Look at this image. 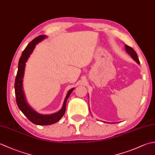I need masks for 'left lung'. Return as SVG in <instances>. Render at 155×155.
I'll list each match as a JSON object with an SVG mask.
<instances>
[{
	"label": "left lung",
	"mask_w": 155,
	"mask_h": 155,
	"mask_svg": "<svg viewBox=\"0 0 155 155\" xmlns=\"http://www.w3.org/2000/svg\"><path fill=\"white\" fill-rule=\"evenodd\" d=\"M125 51L127 52L128 54H129L130 55V57L133 58V60L134 61H136V62H137L138 64H140V62L139 60V58H138V56L136 53V52L134 51V49L133 48H131L130 47H128V45H125ZM106 123V122H105Z\"/></svg>",
	"instance_id": "8db88e82"
}]
</instances>
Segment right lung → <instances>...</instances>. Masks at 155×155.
<instances>
[{"label":"right lung","instance_id":"obj_1","mask_svg":"<svg viewBox=\"0 0 155 155\" xmlns=\"http://www.w3.org/2000/svg\"><path fill=\"white\" fill-rule=\"evenodd\" d=\"M47 37L46 35L38 36V37L35 38L34 40H32L27 46V47L25 48L24 51L22 52L21 58L19 59L18 72L17 74H16L15 83L16 101L19 109L28 118L29 120L32 122V123L38 125H50L56 123L60 120L63 117L66 111V103H67L68 98L70 96V94L73 91L74 88H72L68 91L64 100V103L63 104H62L61 109L53 114H42L38 113L37 111L35 110L27 102L22 87L26 62H27L28 58L30 57L31 54L33 52L34 49L36 47V45L42 41H43Z\"/></svg>","mask_w":155,"mask_h":155}]
</instances>
